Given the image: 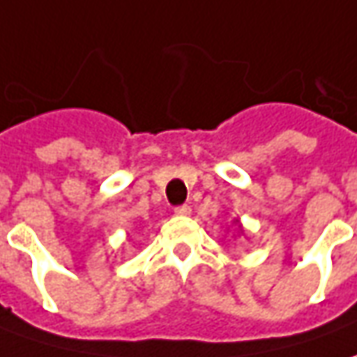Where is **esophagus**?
I'll list each match as a JSON object with an SVG mask.
<instances>
[{
  "label": "esophagus",
  "mask_w": 357,
  "mask_h": 357,
  "mask_svg": "<svg viewBox=\"0 0 357 357\" xmlns=\"http://www.w3.org/2000/svg\"><path fill=\"white\" fill-rule=\"evenodd\" d=\"M174 214L186 216V214H190V206L188 204H178V206H174Z\"/></svg>",
  "instance_id": "1"
}]
</instances>
